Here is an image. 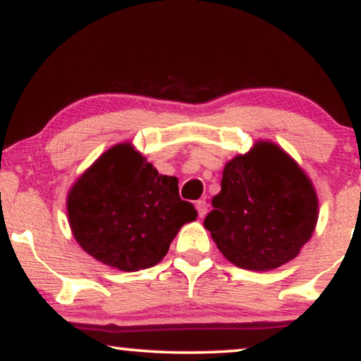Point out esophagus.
<instances>
[{
	"label": "esophagus",
	"instance_id": "34e87169",
	"mask_svg": "<svg viewBox=\"0 0 361 361\" xmlns=\"http://www.w3.org/2000/svg\"><path fill=\"white\" fill-rule=\"evenodd\" d=\"M196 209H197V214H200V217H204L207 212V202L204 200H200L196 202Z\"/></svg>",
	"mask_w": 361,
	"mask_h": 361
}]
</instances>
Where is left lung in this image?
Returning a JSON list of instances; mask_svg holds the SVG:
<instances>
[{"label": "left lung", "instance_id": "obj_1", "mask_svg": "<svg viewBox=\"0 0 361 361\" xmlns=\"http://www.w3.org/2000/svg\"><path fill=\"white\" fill-rule=\"evenodd\" d=\"M204 227L227 260L267 271L293 260L311 238L319 202L311 180L280 147L260 140L227 161Z\"/></svg>", "mask_w": 361, "mask_h": 361}]
</instances>
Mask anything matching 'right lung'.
Masks as SVG:
<instances>
[{
	"mask_svg": "<svg viewBox=\"0 0 361 361\" xmlns=\"http://www.w3.org/2000/svg\"><path fill=\"white\" fill-rule=\"evenodd\" d=\"M75 240L104 265L139 271L159 263L183 224L196 219L178 178L159 175L129 142L106 150L67 197Z\"/></svg>",
	"mask_w": 361,
	"mask_h": 361,
	"instance_id": "add662e5",
	"label": "right lung"
}]
</instances>
